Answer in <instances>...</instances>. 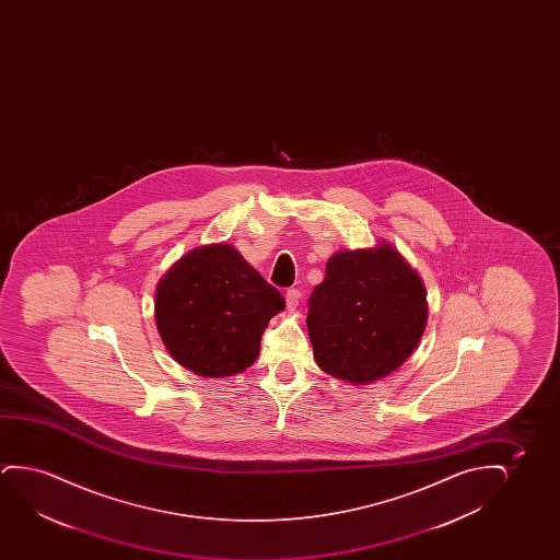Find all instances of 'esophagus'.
<instances>
[{"instance_id":"1","label":"esophagus","mask_w":560,"mask_h":560,"mask_svg":"<svg viewBox=\"0 0 560 560\" xmlns=\"http://www.w3.org/2000/svg\"><path fill=\"white\" fill-rule=\"evenodd\" d=\"M284 300H287V307H289V310H294V307L299 306L300 291H296V289H289L287 294H284Z\"/></svg>"}]
</instances>
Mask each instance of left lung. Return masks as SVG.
Listing matches in <instances>:
<instances>
[{"instance_id": "1", "label": "left lung", "mask_w": 560, "mask_h": 560, "mask_svg": "<svg viewBox=\"0 0 560 560\" xmlns=\"http://www.w3.org/2000/svg\"><path fill=\"white\" fill-rule=\"evenodd\" d=\"M427 314L421 279L392 246L340 250L307 300L315 361L348 383H373L411 355Z\"/></svg>"}]
</instances>
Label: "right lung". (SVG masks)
Returning a JSON list of instances; mask_svg holds the SVG:
<instances>
[{"instance_id": "1", "label": "right lung", "mask_w": 560, "mask_h": 560, "mask_svg": "<svg viewBox=\"0 0 560 560\" xmlns=\"http://www.w3.org/2000/svg\"><path fill=\"white\" fill-rule=\"evenodd\" d=\"M283 307V294L233 246L210 245L162 277L154 317L177 363L220 378L253 365L269 319Z\"/></svg>"}]
</instances>
